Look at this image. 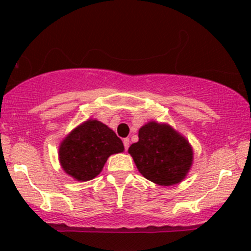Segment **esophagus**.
Listing matches in <instances>:
<instances>
[{
	"label": "esophagus",
	"mask_w": 251,
	"mask_h": 251,
	"mask_svg": "<svg viewBox=\"0 0 251 251\" xmlns=\"http://www.w3.org/2000/svg\"><path fill=\"white\" fill-rule=\"evenodd\" d=\"M123 143H124V148H125V150H127L128 146H129V139H128V138H125V139L123 140Z\"/></svg>",
	"instance_id": "obj_1"
}]
</instances>
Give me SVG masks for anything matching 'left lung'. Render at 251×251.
I'll return each mask as SVG.
<instances>
[{"label": "left lung", "instance_id": "8db88e82", "mask_svg": "<svg viewBox=\"0 0 251 251\" xmlns=\"http://www.w3.org/2000/svg\"><path fill=\"white\" fill-rule=\"evenodd\" d=\"M139 140L128 153L146 179L170 186L185 178L192 165L194 152L188 140L166 124L150 122L140 127Z\"/></svg>", "mask_w": 251, "mask_h": 251}]
</instances>
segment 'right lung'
<instances>
[{"instance_id": "add662e5", "label": "right lung", "mask_w": 251, "mask_h": 251, "mask_svg": "<svg viewBox=\"0 0 251 251\" xmlns=\"http://www.w3.org/2000/svg\"><path fill=\"white\" fill-rule=\"evenodd\" d=\"M123 151L122 139L108 126L88 119L62 140L59 159L66 174L79 181H86L101 172L109 155Z\"/></svg>"}]
</instances>
